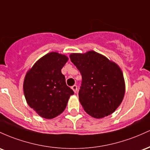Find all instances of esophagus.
Segmentation results:
<instances>
[{"mask_svg": "<svg viewBox=\"0 0 150 150\" xmlns=\"http://www.w3.org/2000/svg\"><path fill=\"white\" fill-rule=\"evenodd\" d=\"M71 88H72V90L74 91V93H76L77 92V86L76 85H74L73 86L71 87Z\"/></svg>", "mask_w": 150, "mask_h": 150, "instance_id": "esophagus-1", "label": "esophagus"}]
</instances>
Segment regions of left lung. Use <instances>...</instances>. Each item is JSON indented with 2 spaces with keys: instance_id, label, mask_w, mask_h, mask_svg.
Here are the masks:
<instances>
[{
  "instance_id": "obj_1",
  "label": "left lung",
  "mask_w": 150,
  "mask_h": 150,
  "mask_svg": "<svg viewBox=\"0 0 150 150\" xmlns=\"http://www.w3.org/2000/svg\"><path fill=\"white\" fill-rule=\"evenodd\" d=\"M70 59L82 76L79 98L84 110L95 118L112 114L120 105L125 91L118 65L94 51L71 54Z\"/></svg>"
}]
</instances>
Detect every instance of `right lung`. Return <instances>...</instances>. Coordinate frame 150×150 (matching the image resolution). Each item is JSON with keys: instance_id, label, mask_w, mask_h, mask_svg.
<instances>
[{"instance_id": "add662e5", "label": "right lung", "mask_w": 150, "mask_h": 150, "mask_svg": "<svg viewBox=\"0 0 150 150\" xmlns=\"http://www.w3.org/2000/svg\"><path fill=\"white\" fill-rule=\"evenodd\" d=\"M68 57L50 52L40 58L25 75L23 90L26 101L41 117L52 119L66 108L74 91L65 81L62 69Z\"/></svg>"}]
</instances>
